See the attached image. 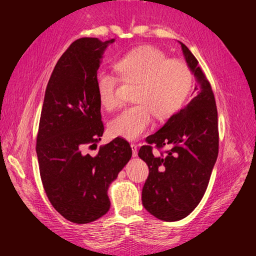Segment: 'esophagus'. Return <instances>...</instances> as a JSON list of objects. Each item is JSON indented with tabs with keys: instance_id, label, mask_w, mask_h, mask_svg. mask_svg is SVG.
Wrapping results in <instances>:
<instances>
[{
	"instance_id": "obj_1",
	"label": "esophagus",
	"mask_w": 256,
	"mask_h": 256,
	"mask_svg": "<svg viewBox=\"0 0 256 256\" xmlns=\"http://www.w3.org/2000/svg\"><path fill=\"white\" fill-rule=\"evenodd\" d=\"M131 148H132V155H133V157H136L138 156V145L132 143L131 144Z\"/></svg>"
}]
</instances>
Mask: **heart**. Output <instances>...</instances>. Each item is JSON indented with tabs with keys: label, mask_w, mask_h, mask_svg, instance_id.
I'll list each match as a JSON object with an SVG mask.
<instances>
[{
	"label": "heart",
	"mask_w": 256,
	"mask_h": 256,
	"mask_svg": "<svg viewBox=\"0 0 256 256\" xmlns=\"http://www.w3.org/2000/svg\"><path fill=\"white\" fill-rule=\"evenodd\" d=\"M123 80L136 82L133 106L124 108L108 124L113 136L134 140L140 138L153 123V114L160 120L177 112L192 88V76L188 64L179 59H168L154 46H142L120 57L114 64ZM116 74L99 72L96 88L101 104L112 110L118 104Z\"/></svg>",
	"instance_id": "obj_1"
}]
</instances>
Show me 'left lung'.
<instances>
[{"instance_id": "8db88e82", "label": "left lung", "mask_w": 256, "mask_h": 256, "mask_svg": "<svg viewBox=\"0 0 256 256\" xmlns=\"http://www.w3.org/2000/svg\"><path fill=\"white\" fill-rule=\"evenodd\" d=\"M182 54L196 77V96L146 138L150 145L138 156L150 174L142 190V204L150 214L164 221L182 220L202 199L219 152L218 111L209 81L186 45ZM150 144L168 146L165 154L154 156Z\"/></svg>"}]
</instances>
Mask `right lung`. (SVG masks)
Returning a JSON list of instances; mask_svg holds the SVG:
<instances>
[{
	"instance_id": "obj_1",
	"label": "right lung",
	"mask_w": 256,
	"mask_h": 256,
	"mask_svg": "<svg viewBox=\"0 0 256 256\" xmlns=\"http://www.w3.org/2000/svg\"><path fill=\"white\" fill-rule=\"evenodd\" d=\"M114 40H74L59 58L45 91L36 144L40 178L54 208L74 224L106 214L108 186L132 156L128 140L120 138L101 146L96 156L84 153L104 131L96 76Z\"/></svg>"
}]
</instances>
